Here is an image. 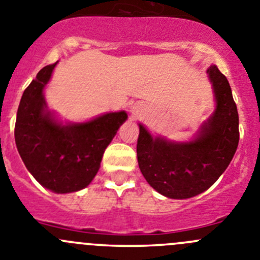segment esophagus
Masks as SVG:
<instances>
[{"label":"esophagus","mask_w":260,"mask_h":260,"mask_svg":"<svg viewBox=\"0 0 260 260\" xmlns=\"http://www.w3.org/2000/svg\"><path fill=\"white\" fill-rule=\"evenodd\" d=\"M131 111H132V113L135 114V115H137L138 111H140V106H138V105H133L132 108H131Z\"/></svg>","instance_id":"34e87169"}]
</instances>
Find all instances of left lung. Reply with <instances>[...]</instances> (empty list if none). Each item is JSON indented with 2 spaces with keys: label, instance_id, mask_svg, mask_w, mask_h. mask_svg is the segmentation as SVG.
Listing matches in <instances>:
<instances>
[{
  "label": "left lung",
  "instance_id": "left-lung-1",
  "mask_svg": "<svg viewBox=\"0 0 260 260\" xmlns=\"http://www.w3.org/2000/svg\"><path fill=\"white\" fill-rule=\"evenodd\" d=\"M215 109L191 141L152 136L140 123L137 160L142 176L169 199H190L207 191L231 163L239 145V113L231 87L215 65L207 70Z\"/></svg>",
  "mask_w": 260,
  "mask_h": 260
}]
</instances>
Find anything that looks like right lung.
Listing matches in <instances>:
<instances>
[{"label":"right lung","instance_id":"add662e5","mask_svg":"<svg viewBox=\"0 0 260 260\" xmlns=\"http://www.w3.org/2000/svg\"><path fill=\"white\" fill-rule=\"evenodd\" d=\"M57 62L41 69L24 91L16 114L15 144L37 182L52 192L69 193L91 183L105 149L128 115L122 110L64 124L48 109L43 93Z\"/></svg>","mask_w":260,"mask_h":260}]
</instances>
